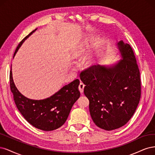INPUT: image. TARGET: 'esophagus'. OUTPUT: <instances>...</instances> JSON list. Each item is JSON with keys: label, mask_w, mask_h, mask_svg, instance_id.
Here are the masks:
<instances>
[{"label": "esophagus", "mask_w": 155, "mask_h": 155, "mask_svg": "<svg viewBox=\"0 0 155 155\" xmlns=\"http://www.w3.org/2000/svg\"><path fill=\"white\" fill-rule=\"evenodd\" d=\"M84 87H85V85H84L83 83H81V84H79V86H78V89H79V91H80V92H81V93H83V91H84Z\"/></svg>", "instance_id": "1"}]
</instances>
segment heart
<instances>
[{"mask_svg": "<svg viewBox=\"0 0 155 155\" xmlns=\"http://www.w3.org/2000/svg\"><path fill=\"white\" fill-rule=\"evenodd\" d=\"M79 54H80V53H79V51H78L75 54H74V57H78L79 56Z\"/></svg>", "mask_w": 155, "mask_h": 155, "instance_id": "b5f03b06", "label": "heart"}]
</instances>
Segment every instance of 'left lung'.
I'll return each mask as SVG.
<instances>
[{"mask_svg":"<svg viewBox=\"0 0 155 155\" xmlns=\"http://www.w3.org/2000/svg\"><path fill=\"white\" fill-rule=\"evenodd\" d=\"M117 45L122 57L117 63L98 64L81 73L93 121L106 131L118 129L128 122L141 95L140 71L133 49L123 41Z\"/></svg>","mask_w":155,"mask_h":155,"instance_id":"1","label":"left lung"}]
</instances>
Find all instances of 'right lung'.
Segmentation results:
<instances>
[{
	"label": "right lung",
	"instance_id": "1",
	"mask_svg": "<svg viewBox=\"0 0 155 155\" xmlns=\"http://www.w3.org/2000/svg\"><path fill=\"white\" fill-rule=\"evenodd\" d=\"M37 30L35 29L19 43L13 57L25 40ZM12 69L9 73L10 88L18 111L33 126L45 131H53L61 127L66 121L71 109L81 93L78 90V79L63 86L50 97L43 100H33L24 97L13 82Z\"/></svg>",
	"mask_w": 155,
	"mask_h": 155
}]
</instances>
